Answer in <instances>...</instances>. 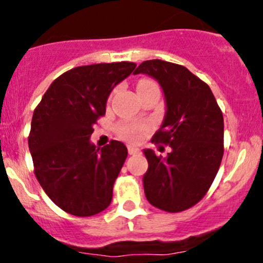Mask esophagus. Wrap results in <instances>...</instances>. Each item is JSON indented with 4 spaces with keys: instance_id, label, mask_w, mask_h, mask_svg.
Instances as JSON below:
<instances>
[{
    "instance_id": "34e87169",
    "label": "esophagus",
    "mask_w": 263,
    "mask_h": 263,
    "mask_svg": "<svg viewBox=\"0 0 263 263\" xmlns=\"http://www.w3.org/2000/svg\"><path fill=\"white\" fill-rule=\"evenodd\" d=\"M127 148H128V154L129 155H135V154H139L140 153V148L134 146V145H128L127 146Z\"/></svg>"
}]
</instances>
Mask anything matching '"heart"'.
Returning a JSON list of instances; mask_svg holds the SVG:
<instances>
[{"label": "heart", "instance_id": "b5f03b06", "mask_svg": "<svg viewBox=\"0 0 263 263\" xmlns=\"http://www.w3.org/2000/svg\"><path fill=\"white\" fill-rule=\"evenodd\" d=\"M154 82L150 80H140L137 84V87L148 86L153 85ZM147 126L144 123H123L118 126V135L122 139L129 140V141H137L141 137V134L144 129H146Z\"/></svg>", "mask_w": 263, "mask_h": 263}]
</instances>
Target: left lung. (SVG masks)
<instances>
[{
	"instance_id": "8db88e82",
	"label": "left lung",
	"mask_w": 263,
	"mask_h": 263,
	"mask_svg": "<svg viewBox=\"0 0 263 263\" xmlns=\"http://www.w3.org/2000/svg\"><path fill=\"white\" fill-rule=\"evenodd\" d=\"M145 73L161 86L165 116L153 141L169 145L166 156L145 148L148 168L144 191L147 201L168 213L198 202L213 184L224 154V118L213 91L184 66L150 60L134 75Z\"/></svg>"
}]
</instances>
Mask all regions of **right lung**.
I'll list each match as a JSON object with an SVG mask.
<instances>
[{
  "label": "right lung",
  "mask_w": 263,
  "mask_h": 263,
  "mask_svg": "<svg viewBox=\"0 0 263 263\" xmlns=\"http://www.w3.org/2000/svg\"><path fill=\"white\" fill-rule=\"evenodd\" d=\"M135 67L115 62L72 68L50 84L34 110L28 139L34 173L66 213L91 216L110 205L127 147L112 140L97 148L90 136L98 117L105 115L112 90Z\"/></svg>",
  "instance_id": "obj_1"
}]
</instances>
